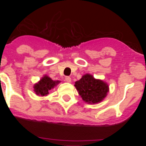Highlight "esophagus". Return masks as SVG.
<instances>
[{
    "label": "esophagus",
    "mask_w": 146,
    "mask_h": 146,
    "mask_svg": "<svg viewBox=\"0 0 146 146\" xmlns=\"http://www.w3.org/2000/svg\"><path fill=\"white\" fill-rule=\"evenodd\" d=\"M65 80L67 82H71V81H72V79H71V77H65Z\"/></svg>",
    "instance_id": "34e87169"
}]
</instances>
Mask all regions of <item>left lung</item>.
Masks as SVG:
<instances>
[{
    "label": "left lung",
    "instance_id": "obj_1",
    "mask_svg": "<svg viewBox=\"0 0 146 146\" xmlns=\"http://www.w3.org/2000/svg\"><path fill=\"white\" fill-rule=\"evenodd\" d=\"M74 86L82 100L91 104L102 101L109 90L105 82L94 79L92 75L88 74L82 76L80 80L75 82Z\"/></svg>",
    "mask_w": 146,
    "mask_h": 146
}]
</instances>
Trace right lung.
Returning <instances> with one entry per match:
<instances>
[{"label": "right lung", "instance_id": "add662e5", "mask_svg": "<svg viewBox=\"0 0 146 146\" xmlns=\"http://www.w3.org/2000/svg\"><path fill=\"white\" fill-rule=\"evenodd\" d=\"M59 83V81H53L50 77L44 76L39 82L34 86V91L37 95L44 96L49 94V91Z\"/></svg>", "mask_w": 146, "mask_h": 146}]
</instances>
